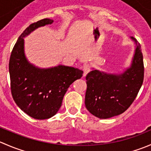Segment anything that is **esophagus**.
Listing matches in <instances>:
<instances>
[{
    "label": "esophagus",
    "instance_id": "1",
    "mask_svg": "<svg viewBox=\"0 0 151 151\" xmlns=\"http://www.w3.org/2000/svg\"><path fill=\"white\" fill-rule=\"evenodd\" d=\"M90 69H91V67L89 65H85L83 67V77H85L87 75V74L90 71Z\"/></svg>",
    "mask_w": 151,
    "mask_h": 151
}]
</instances>
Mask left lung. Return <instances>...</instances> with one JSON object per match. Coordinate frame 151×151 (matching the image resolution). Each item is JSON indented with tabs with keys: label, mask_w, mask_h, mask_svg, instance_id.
<instances>
[{
	"label": "left lung",
	"mask_w": 151,
	"mask_h": 151,
	"mask_svg": "<svg viewBox=\"0 0 151 151\" xmlns=\"http://www.w3.org/2000/svg\"><path fill=\"white\" fill-rule=\"evenodd\" d=\"M132 63L120 74H109L93 68L86 76L85 104L92 115L106 119L124 112L137 96L144 79L141 47L136 39Z\"/></svg>",
	"instance_id": "left-lung-1"
}]
</instances>
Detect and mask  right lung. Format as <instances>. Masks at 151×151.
Listing matches in <instances>:
<instances>
[{
  "label": "right lung",
  "instance_id": "right-lung-1",
  "mask_svg": "<svg viewBox=\"0 0 151 151\" xmlns=\"http://www.w3.org/2000/svg\"><path fill=\"white\" fill-rule=\"evenodd\" d=\"M53 22L46 18L29 25L18 38L9 64L11 91L15 103L25 113L37 120L54 116L61 106L68 87L83 74L79 68L63 65L39 68L27 59L24 38Z\"/></svg>",
  "mask_w": 151,
  "mask_h": 151
}]
</instances>
